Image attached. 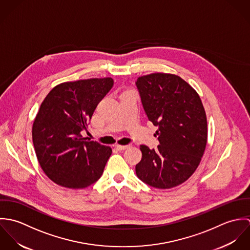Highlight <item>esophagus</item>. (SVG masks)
<instances>
[{
    "mask_svg": "<svg viewBox=\"0 0 250 250\" xmlns=\"http://www.w3.org/2000/svg\"><path fill=\"white\" fill-rule=\"evenodd\" d=\"M129 147V145H119V144H116L115 145V148L117 149V150H125V149H127Z\"/></svg>",
    "mask_w": 250,
    "mask_h": 250,
    "instance_id": "esophagus-1",
    "label": "esophagus"
}]
</instances>
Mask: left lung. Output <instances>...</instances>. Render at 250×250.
Returning a JSON list of instances; mask_svg holds the SVG:
<instances>
[{"mask_svg": "<svg viewBox=\"0 0 250 250\" xmlns=\"http://www.w3.org/2000/svg\"><path fill=\"white\" fill-rule=\"evenodd\" d=\"M144 111L160 145H141L137 176L157 188H171L189 178L200 164L207 144V118L197 92L173 74L154 73L136 82Z\"/></svg>", "mask_w": 250, "mask_h": 250, "instance_id": "1", "label": "left lung"}]
</instances>
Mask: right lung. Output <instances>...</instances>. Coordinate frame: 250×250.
I'll list each match as a JSON object with an SVG mask.
<instances>
[{
  "label": "right lung",
  "mask_w": 250,
  "mask_h": 250,
  "mask_svg": "<svg viewBox=\"0 0 250 250\" xmlns=\"http://www.w3.org/2000/svg\"><path fill=\"white\" fill-rule=\"evenodd\" d=\"M112 86L111 78L62 83L42 102L33 125V143L41 168L56 184L83 188L102 176L111 148L86 141L81 133Z\"/></svg>",
  "instance_id": "add662e5"
}]
</instances>
